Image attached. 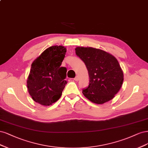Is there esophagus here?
<instances>
[{
	"mask_svg": "<svg viewBox=\"0 0 148 148\" xmlns=\"http://www.w3.org/2000/svg\"><path fill=\"white\" fill-rule=\"evenodd\" d=\"M74 80H75V81H78L79 80V77L78 75H76L74 79Z\"/></svg>",
	"mask_w": 148,
	"mask_h": 148,
	"instance_id": "obj_1",
	"label": "esophagus"
}]
</instances>
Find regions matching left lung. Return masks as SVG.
Masks as SVG:
<instances>
[{"label":"left lung","instance_id":"obj_1","mask_svg":"<svg viewBox=\"0 0 148 148\" xmlns=\"http://www.w3.org/2000/svg\"><path fill=\"white\" fill-rule=\"evenodd\" d=\"M75 54L86 66L90 78L87 88L82 90L90 101L101 104L111 100L121 89L123 74L117 60L108 52L77 47Z\"/></svg>","mask_w":148,"mask_h":148}]
</instances>
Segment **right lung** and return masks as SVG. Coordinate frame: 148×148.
Wrapping results in <instances>:
<instances>
[{
  "label": "right lung",
  "mask_w": 148,
  "mask_h": 148,
  "mask_svg": "<svg viewBox=\"0 0 148 148\" xmlns=\"http://www.w3.org/2000/svg\"><path fill=\"white\" fill-rule=\"evenodd\" d=\"M66 52L63 46H51L32 62L27 87L32 99L41 105L50 106L58 101L67 84V69L60 66Z\"/></svg>",
  "instance_id": "right-lung-1"
}]
</instances>
